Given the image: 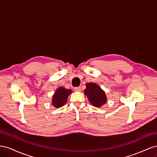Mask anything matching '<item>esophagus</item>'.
Returning a JSON list of instances; mask_svg holds the SVG:
<instances>
[{
	"instance_id": "34e87169",
	"label": "esophagus",
	"mask_w": 157,
	"mask_h": 157,
	"mask_svg": "<svg viewBox=\"0 0 157 157\" xmlns=\"http://www.w3.org/2000/svg\"><path fill=\"white\" fill-rule=\"evenodd\" d=\"M75 92H81V88L80 87H76V88H75Z\"/></svg>"
}]
</instances>
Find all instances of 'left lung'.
I'll use <instances>...</instances> for the list:
<instances>
[{
  "label": "left lung",
  "mask_w": 157,
  "mask_h": 157,
  "mask_svg": "<svg viewBox=\"0 0 157 157\" xmlns=\"http://www.w3.org/2000/svg\"><path fill=\"white\" fill-rule=\"evenodd\" d=\"M86 87L84 93L92 105L96 107H101L107 102V98L105 91L97 84L88 82L86 84Z\"/></svg>",
  "instance_id": "left-lung-1"
}]
</instances>
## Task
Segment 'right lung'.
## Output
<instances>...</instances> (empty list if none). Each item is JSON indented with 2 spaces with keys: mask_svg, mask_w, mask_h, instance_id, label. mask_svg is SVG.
Here are the masks:
<instances>
[{
  "mask_svg": "<svg viewBox=\"0 0 157 157\" xmlns=\"http://www.w3.org/2000/svg\"><path fill=\"white\" fill-rule=\"evenodd\" d=\"M72 94V90L66 89L61 86L56 89L55 93L52 96V103L56 108H59L64 105L67 101V98L69 94Z\"/></svg>",
  "mask_w": 157,
  "mask_h": 157,
  "instance_id": "obj_1",
  "label": "right lung"
}]
</instances>
